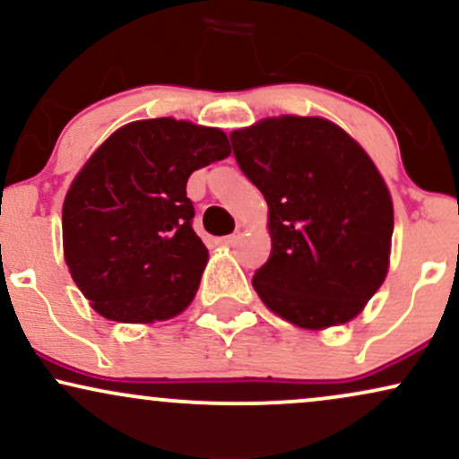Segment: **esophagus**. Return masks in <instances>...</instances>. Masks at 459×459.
Returning a JSON list of instances; mask_svg holds the SVG:
<instances>
[{
	"label": "esophagus",
	"instance_id": "esophagus-1",
	"mask_svg": "<svg viewBox=\"0 0 459 459\" xmlns=\"http://www.w3.org/2000/svg\"><path fill=\"white\" fill-rule=\"evenodd\" d=\"M237 239H239V230H237V233L226 235V237H220L218 244H222V246H233V244H237Z\"/></svg>",
	"mask_w": 459,
	"mask_h": 459
}]
</instances>
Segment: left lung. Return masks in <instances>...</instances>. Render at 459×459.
<instances>
[{
  "label": "left lung",
  "instance_id": "left-lung-1",
  "mask_svg": "<svg viewBox=\"0 0 459 459\" xmlns=\"http://www.w3.org/2000/svg\"><path fill=\"white\" fill-rule=\"evenodd\" d=\"M230 143L269 207L272 254L254 290L297 327L349 323L389 269L394 205L374 162L320 117L264 119Z\"/></svg>",
  "mask_w": 459,
  "mask_h": 459
}]
</instances>
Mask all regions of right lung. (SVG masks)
<instances>
[{
	"instance_id": "obj_1",
	"label": "right lung",
	"mask_w": 459,
	"mask_h": 459,
	"mask_svg": "<svg viewBox=\"0 0 459 459\" xmlns=\"http://www.w3.org/2000/svg\"><path fill=\"white\" fill-rule=\"evenodd\" d=\"M230 153L222 130L169 117L124 126L64 201V256L98 314L152 323L192 301L207 247L192 229L187 177Z\"/></svg>"
}]
</instances>
